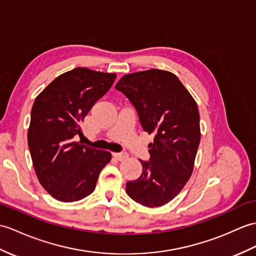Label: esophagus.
<instances>
[{
  "mask_svg": "<svg viewBox=\"0 0 256 256\" xmlns=\"http://www.w3.org/2000/svg\"><path fill=\"white\" fill-rule=\"evenodd\" d=\"M112 155H114V157L116 160H118V162H122V160L126 159L128 157V155L126 152H114V154H112Z\"/></svg>",
  "mask_w": 256,
  "mask_h": 256,
  "instance_id": "esophagus-1",
  "label": "esophagus"
}]
</instances>
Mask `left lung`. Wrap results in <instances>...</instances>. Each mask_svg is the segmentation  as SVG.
Masks as SVG:
<instances>
[{
	"mask_svg": "<svg viewBox=\"0 0 256 256\" xmlns=\"http://www.w3.org/2000/svg\"><path fill=\"white\" fill-rule=\"evenodd\" d=\"M138 111L142 130L154 134L150 162L140 160L138 179L126 182L130 198L147 207L167 204L192 176L200 140L195 100L179 78L162 70L124 75L116 85Z\"/></svg>",
	"mask_w": 256,
	"mask_h": 256,
	"instance_id": "8db88e82",
	"label": "left lung"
}]
</instances>
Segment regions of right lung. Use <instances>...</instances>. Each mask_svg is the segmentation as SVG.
Wrapping results in <instances>:
<instances>
[{
	"label": "right lung",
	"instance_id": "right-lung-1",
	"mask_svg": "<svg viewBox=\"0 0 256 256\" xmlns=\"http://www.w3.org/2000/svg\"><path fill=\"white\" fill-rule=\"evenodd\" d=\"M114 73L76 68L50 82L36 98L28 147L38 180L52 198L76 202L94 192L111 154L73 142L80 122L109 90Z\"/></svg>",
	"mask_w": 256,
	"mask_h": 256
}]
</instances>
